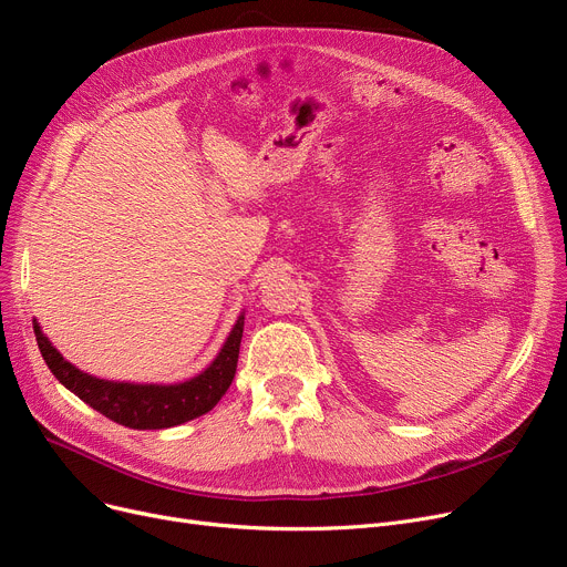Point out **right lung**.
Returning a JSON list of instances; mask_svg holds the SVG:
<instances>
[{"label": "right lung", "instance_id": "obj_1", "mask_svg": "<svg viewBox=\"0 0 567 567\" xmlns=\"http://www.w3.org/2000/svg\"><path fill=\"white\" fill-rule=\"evenodd\" d=\"M245 312L238 315L231 333L227 336L223 350L213 359V363L196 378L178 384H134V382H113L83 373L81 368L69 363L45 338L39 322L34 319V333L43 361L51 373L76 396L109 416L111 422L127 429L151 431V429H171L196 420L210 412L219 399L225 396L238 363V350L243 338Z\"/></svg>", "mask_w": 567, "mask_h": 567}]
</instances>
